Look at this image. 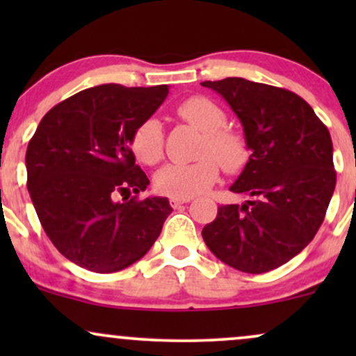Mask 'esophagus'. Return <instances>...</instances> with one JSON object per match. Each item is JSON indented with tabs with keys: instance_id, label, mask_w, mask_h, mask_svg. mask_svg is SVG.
<instances>
[{
	"instance_id": "obj_1",
	"label": "esophagus",
	"mask_w": 356,
	"mask_h": 356,
	"mask_svg": "<svg viewBox=\"0 0 356 356\" xmlns=\"http://www.w3.org/2000/svg\"><path fill=\"white\" fill-rule=\"evenodd\" d=\"M187 202H191V199H181V197H170V206L174 207H179V206H182V204H187Z\"/></svg>"
}]
</instances>
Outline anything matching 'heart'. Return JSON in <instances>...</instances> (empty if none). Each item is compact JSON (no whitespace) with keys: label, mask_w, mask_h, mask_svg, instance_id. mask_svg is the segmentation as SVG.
<instances>
[{"label":"heart","mask_w":356,"mask_h":356,"mask_svg":"<svg viewBox=\"0 0 356 356\" xmlns=\"http://www.w3.org/2000/svg\"><path fill=\"white\" fill-rule=\"evenodd\" d=\"M182 120L202 132L197 162L167 164L157 170L155 189L169 197L191 199L202 194L218 181L219 167L226 172H238L248 162V147L234 130L226 129V113L206 97H191L177 107ZM134 154L142 164L154 165L164 157V130L155 117L142 120L134 130Z\"/></svg>","instance_id":"b5f03b06"}]
</instances>
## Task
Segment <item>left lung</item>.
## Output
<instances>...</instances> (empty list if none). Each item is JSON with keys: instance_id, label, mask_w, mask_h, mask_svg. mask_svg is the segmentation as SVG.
Instances as JSON below:
<instances>
[{"instance_id": "8db88e82", "label": "left lung", "mask_w": 356, "mask_h": 356, "mask_svg": "<svg viewBox=\"0 0 356 356\" xmlns=\"http://www.w3.org/2000/svg\"><path fill=\"white\" fill-rule=\"evenodd\" d=\"M239 118L246 167L229 189L252 201L220 206L202 229L212 254L231 268L261 275L312 243L337 184L328 129L289 90L238 76L202 81Z\"/></svg>"}]
</instances>
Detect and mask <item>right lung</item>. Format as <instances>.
Masks as SVG:
<instances>
[{"label":"right lung","mask_w":356,"mask_h":356,"mask_svg":"<svg viewBox=\"0 0 356 356\" xmlns=\"http://www.w3.org/2000/svg\"><path fill=\"white\" fill-rule=\"evenodd\" d=\"M167 93V85H99L55 105L40 122L24 159L28 192L47 236L72 263L120 271L161 234L172 207L167 197L137 199L150 182L130 140ZM130 193L136 197L127 202Z\"/></svg>","instance_id":"add662e5"}]
</instances>
